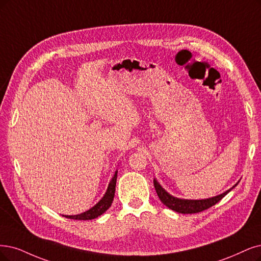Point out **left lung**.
<instances>
[{"label":"left lung","instance_id":"left-lung-1","mask_svg":"<svg viewBox=\"0 0 261 261\" xmlns=\"http://www.w3.org/2000/svg\"><path fill=\"white\" fill-rule=\"evenodd\" d=\"M238 182L232 188H230L227 191H225L224 194H220L213 198L202 199V200H187V199H179L176 197H173L172 195L169 194L168 191H166V189H163L161 187V185L157 181L156 178L153 179V186H155V189H156V192H157L159 199L166 206H168L169 208H171L173 211L177 212V213L195 214V213H199V212L207 210L211 206L215 205L217 202H219L228 194L229 191H231V189H233L238 185Z\"/></svg>","mask_w":261,"mask_h":261}]
</instances>
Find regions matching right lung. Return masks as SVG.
I'll return each mask as SVG.
<instances>
[{
  "mask_svg": "<svg viewBox=\"0 0 261 261\" xmlns=\"http://www.w3.org/2000/svg\"><path fill=\"white\" fill-rule=\"evenodd\" d=\"M117 172L118 171L115 172V174H114L112 180L110 181L108 190H106L103 198L93 207H91L90 210L86 211V212H84V213L79 214V215H63V216L66 218L77 219V220H90V219H94L96 217H99L100 215L105 213V212L108 211L110 208V206L112 205V202L114 200L116 179H117Z\"/></svg>",
  "mask_w": 261,
  "mask_h": 261,
  "instance_id": "obj_1",
  "label": "right lung"
}]
</instances>
